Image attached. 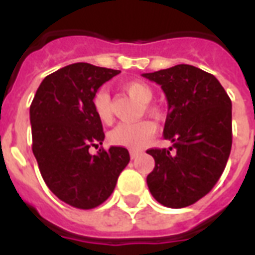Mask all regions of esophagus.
Listing matches in <instances>:
<instances>
[{
  "instance_id": "1",
  "label": "esophagus",
  "mask_w": 255,
  "mask_h": 255,
  "mask_svg": "<svg viewBox=\"0 0 255 255\" xmlns=\"http://www.w3.org/2000/svg\"><path fill=\"white\" fill-rule=\"evenodd\" d=\"M142 154V151H140V150H131V151H129V155H131V158H136V157H138V155H140Z\"/></svg>"
}]
</instances>
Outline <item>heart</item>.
I'll return each instance as SVG.
<instances>
[{
	"label": "heart",
	"instance_id": "obj_1",
	"mask_svg": "<svg viewBox=\"0 0 255 255\" xmlns=\"http://www.w3.org/2000/svg\"><path fill=\"white\" fill-rule=\"evenodd\" d=\"M123 89L140 104H147L153 98V90L143 82H128L123 86ZM93 105L101 122H111V97L105 90H100L94 95ZM147 111L151 113H158V111L153 106H147ZM154 133L155 126L151 122L120 123L111 131L109 140L116 146L136 150L149 143L151 138L154 136Z\"/></svg>",
	"mask_w": 255,
	"mask_h": 255
}]
</instances>
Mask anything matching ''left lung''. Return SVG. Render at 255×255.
Masks as SVG:
<instances>
[{
    "label": "left lung",
    "instance_id": "1",
    "mask_svg": "<svg viewBox=\"0 0 255 255\" xmlns=\"http://www.w3.org/2000/svg\"><path fill=\"white\" fill-rule=\"evenodd\" d=\"M143 78L160 84L168 101L164 138L169 149H150L151 195L172 209L205 197L224 172L232 146V104L212 73L179 64Z\"/></svg>",
    "mask_w": 255,
    "mask_h": 255
}]
</instances>
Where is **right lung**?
<instances>
[{
  "label": "right lung",
  "instance_id": "1",
  "mask_svg": "<svg viewBox=\"0 0 255 255\" xmlns=\"http://www.w3.org/2000/svg\"><path fill=\"white\" fill-rule=\"evenodd\" d=\"M120 71L87 63L67 65L42 80L30 106L32 153L49 190L78 209L100 206L111 197L129 162L126 147L90 154L105 139L93 100Z\"/></svg>",
  "mask_w": 255,
  "mask_h": 255
}]
</instances>
